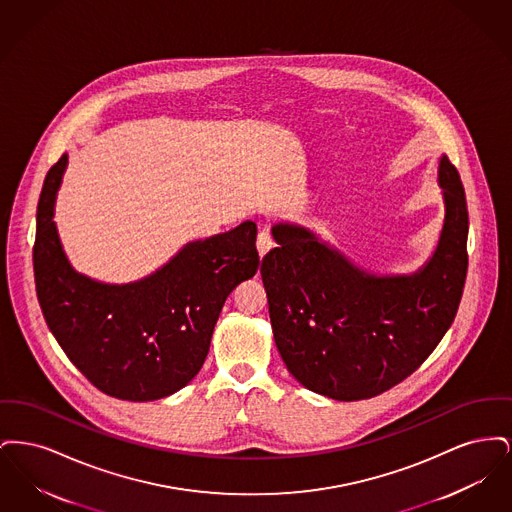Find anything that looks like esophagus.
Instances as JSON below:
<instances>
[{
    "label": "esophagus",
    "mask_w": 512,
    "mask_h": 512,
    "mask_svg": "<svg viewBox=\"0 0 512 512\" xmlns=\"http://www.w3.org/2000/svg\"><path fill=\"white\" fill-rule=\"evenodd\" d=\"M272 236L268 234V230H263V232H259V238H257V251H259V255L261 257H265L268 251L272 249Z\"/></svg>",
    "instance_id": "esophagus-1"
}]
</instances>
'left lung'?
Segmentation results:
<instances>
[{
    "instance_id": "left-lung-1",
    "label": "left lung",
    "mask_w": 512,
    "mask_h": 512,
    "mask_svg": "<svg viewBox=\"0 0 512 512\" xmlns=\"http://www.w3.org/2000/svg\"><path fill=\"white\" fill-rule=\"evenodd\" d=\"M445 215L432 257L413 274L357 267L311 230L278 222L261 263L276 347L293 378L338 401L370 399L411 376L453 324L463 297L468 211L447 155Z\"/></svg>"
}]
</instances>
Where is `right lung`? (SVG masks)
I'll return each mask as SVG.
<instances>
[{
  "label": "right lung",
  "mask_w": 512,
  "mask_h": 512,
  "mask_svg": "<svg viewBox=\"0 0 512 512\" xmlns=\"http://www.w3.org/2000/svg\"><path fill=\"white\" fill-rule=\"evenodd\" d=\"M67 153L49 169L38 201L34 280L67 357L99 391L155 401L192 382L230 292L255 276L257 224L184 245L167 265L130 284H105L69 263L53 222Z\"/></svg>",
  "instance_id": "add662e5"
}]
</instances>
